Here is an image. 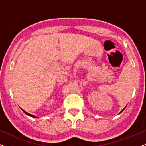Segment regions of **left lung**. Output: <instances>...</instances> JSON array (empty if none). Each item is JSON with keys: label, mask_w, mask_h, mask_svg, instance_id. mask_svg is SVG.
Here are the masks:
<instances>
[{"label": "left lung", "mask_w": 146, "mask_h": 146, "mask_svg": "<svg viewBox=\"0 0 146 146\" xmlns=\"http://www.w3.org/2000/svg\"><path fill=\"white\" fill-rule=\"evenodd\" d=\"M125 107H126V106H125ZM125 108H123V110H121V112H122V111H123V110H124V109H125Z\"/></svg>", "instance_id": "8db88e82"}]
</instances>
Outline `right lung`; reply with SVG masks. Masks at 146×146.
Segmentation results:
<instances>
[{
	"mask_svg": "<svg viewBox=\"0 0 146 146\" xmlns=\"http://www.w3.org/2000/svg\"><path fill=\"white\" fill-rule=\"evenodd\" d=\"M21 109H22V108H21ZM22 110H23V111L24 112V113H25V114H26L27 115H28V116H30V117H34V118H36V116H34V115H31V114H29V113H27V112H25L24 110H23V109H22Z\"/></svg>",
	"mask_w": 146,
	"mask_h": 146,
	"instance_id": "obj_1",
	"label": "right lung"
}]
</instances>
